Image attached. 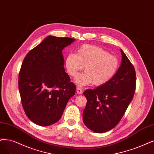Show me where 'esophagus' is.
Segmentation results:
<instances>
[{"instance_id":"esophagus-1","label":"esophagus","mask_w":154,"mask_h":154,"mask_svg":"<svg viewBox=\"0 0 154 154\" xmlns=\"http://www.w3.org/2000/svg\"><path fill=\"white\" fill-rule=\"evenodd\" d=\"M76 91H77V93L79 94H82V88H79V87H77V88H76Z\"/></svg>"}]
</instances>
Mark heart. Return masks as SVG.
<instances>
[{
  "mask_svg": "<svg viewBox=\"0 0 154 154\" xmlns=\"http://www.w3.org/2000/svg\"><path fill=\"white\" fill-rule=\"evenodd\" d=\"M66 71L72 77H76L84 66L85 72L75 79L79 86H103L115 76L119 68L116 56L100 46L84 44L79 48L76 53L68 54L65 60Z\"/></svg>",
  "mask_w": 154,
  "mask_h": 154,
  "instance_id": "1",
  "label": "heart"
}]
</instances>
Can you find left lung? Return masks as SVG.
<instances>
[{"mask_svg":"<svg viewBox=\"0 0 154 154\" xmlns=\"http://www.w3.org/2000/svg\"><path fill=\"white\" fill-rule=\"evenodd\" d=\"M122 60L117 72L103 86L87 89L83 122L94 133H102L116 126L132 101L136 88L133 65L121 49Z\"/></svg>","mask_w":154,"mask_h":154,"instance_id":"left-lung-1","label":"left lung"}]
</instances>
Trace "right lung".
Masks as SVG:
<instances>
[{"label": "right lung", "instance_id": "1", "mask_svg": "<svg viewBox=\"0 0 154 154\" xmlns=\"http://www.w3.org/2000/svg\"><path fill=\"white\" fill-rule=\"evenodd\" d=\"M49 35L25 56L18 78L21 103L26 115L38 126L58 122L75 86L65 72L62 51L75 41Z\"/></svg>", "mask_w": 154, "mask_h": 154}]
</instances>
